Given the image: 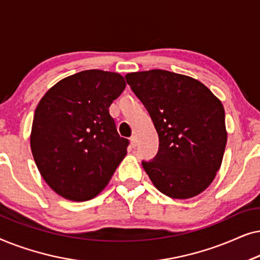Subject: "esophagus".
<instances>
[{
    "mask_svg": "<svg viewBox=\"0 0 260 260\" xmlns=\"http://www.w3.org/2000/svg\"><path fill=\"white\" fill-rule=\"evenodd\" d=\"M130 144H131V147H133V148L136 147V145H137V137L136 136H131Z\"/></svg>",
    "mask_w": 260,
    "mask_h": 260,
    "instance_id": "obj_1",
    "label": "esophagus"
}]
</instances>
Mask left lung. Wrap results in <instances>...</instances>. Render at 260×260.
<instances>
[{"label":"left lung","mask_w":260,"mask_h":260,"mask_svg":"<svg viewBox=\"0 0 260 260\" xmlns=\"http://www.w3.org/2000/svg\"><path fill=\"white\" fill-rule=\"evenodd\" d=\"M126 83L150 115L158 151L142 166L167 197H197L214 180L227 133L221 102L200 81L165 70L127 73Z\"/></svg>","instance_id":"obj_1"}]
</instances>
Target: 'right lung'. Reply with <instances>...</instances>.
Segmentation results:
<instances>
[{
    "mask_svg": "<svg viewBox=\"0 0 260 260\" xmlns=\"http://www.w3.org/2000/svg\"><path fill=\"white\" fill-rule=\"evenodd\" d=\"M125 88L118 73L87 70L60 80L37 106L30 134L34 161L60 197L86 201L104 189L126 155L111 103Z\"/></svg>",
    "mask_w": 260,
    "mask_h": 260,
    "instance_id": "right-lung-1",
    "label": "right lung"
}]
</instances>
